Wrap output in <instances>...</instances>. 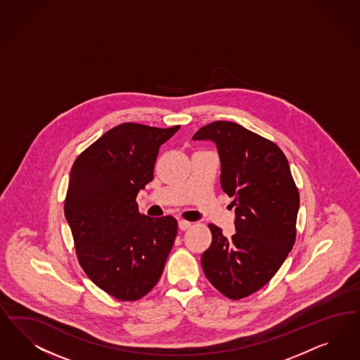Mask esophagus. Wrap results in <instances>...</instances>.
Here are the masks:
<instances>
[{"label": "esophagus", "mask_w": 360, "mask_h": 360, "mask_svg": "<svg viewBox=\"0 0 360 360\" xmlns=\"http://www.w3.org/2000/svg\"><path fill=\"white\" fill-rule=\"evenodd\" d=\"M191 226H192V222L186 220H179V228H180L181 231H186V229H189Z\"/></svg>", "instance_id": "obj_1"}]
</instances>
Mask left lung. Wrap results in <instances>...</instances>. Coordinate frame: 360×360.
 Wrapping results in <instances>:
<instances>
[{"label":"left lung","mask_w":360,"mask_h":360,"mask_svg":"<svg viewBox=\"0 0 360 360\" xmlns=\"http://www.w3.org/2000/svg\"><path fill=\"white\" fill-rule=\"evenodd\" d=\"M192 139L216 144L221 188L236 207L231 238L209 224L212 244L201 255V265L221 294L241 300L264 288L290 253L300 193L278 146L243 126L217 120Z\"/></svg>","instance_id":"1"}]
</instances>
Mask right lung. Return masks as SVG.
<instances>
[{
  "instance_id": "1",
  "label": "right lung",
  "mask_w": 360,
  "mask_h": 360,
  "mask_svg": "<svg viewBox=\"0 0 360 360\" xmlns=\"http://www.w3.org/2000/svg\"><path fill=\"white\" fill-rule=\"evenodd\" d=\"M180 126L123 123L72 164L65 216L82 269L119 301H138L162 277L177 234L172 216L140 214L136 196L153 179L160 146Z\"/></svg>"
}]
</instances>
